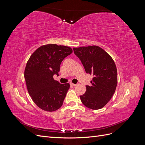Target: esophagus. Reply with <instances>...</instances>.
<instances>
[{"instance_id":"1","label":"esophagus","mask_w":145,"mask_h":145,"mask_svg":"<svg viewBox=\"0 0 145 145\" xmlns=\"http://www.w3.org/2000/svg\"><path fill=\"white\" fill-rule=\"evenodd\" d=\"M70 85H71V86H76L77 85L76 84H74V83H70Z\"/></svg>"}]
</instances>
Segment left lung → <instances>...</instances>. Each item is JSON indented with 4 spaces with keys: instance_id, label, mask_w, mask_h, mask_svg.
<instances>
[{
    "instance_id": "left-lung-1",
    "label": "left lung",
    "mask_w": 145,
    "mask_h": 145,
    "mask_svg": "<svg viewBox=\"0 0 145 145\" xmlns=\"http://www.w3.org/2000/svg\"><path fill=\"white\" fill-rule=\"evenodd\" d=\"M87 74L93 75L85 93L80 95L82 103L91 109L106 105L114 94L117 85V71L111 57L97 46L74 48Z\"/></svg>"
}]
</instances>
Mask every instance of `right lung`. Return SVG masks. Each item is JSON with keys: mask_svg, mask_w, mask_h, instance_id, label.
<instances>
[{"mask_svg": "<svg viewBox=\"0 0 145 145\" xmlns=\"http://www.w3.org/2000/svg\"><path fill=\"white\" fill-rule=\"evenodd\" d=\"M72 52L70 47L48 44L37 48L29 59L24 73L27 89L43 110L52 112L62 106L69 84H60L53 76H59L61 62Z\"/></svg>", "mask_w": 145, "mask_h": 145, "instance_id": "add662e5", "label": "right lung"}]
</instances>
